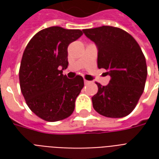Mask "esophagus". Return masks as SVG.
Returning <instances> with one entry per match:
<instances>
[{"instance_id": "34e87169", "label": "esophagus", "mask_w": 159, "mask_h": 159, "mask_svg": "<svg viewBox=\"0 0 159 159\" xmlns=\"http://www.w3.org/2000/svg\"><path fill=\"white\" fill-rule=\"evenodd\" d=\"M84 83H85V84H88V83H90V82L89 81H88V80L84 79Z\"/></svg>"}]
</instances>
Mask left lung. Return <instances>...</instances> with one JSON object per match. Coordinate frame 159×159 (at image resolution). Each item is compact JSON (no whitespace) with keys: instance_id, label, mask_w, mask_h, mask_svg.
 <instances>
[{"instance_id":"obj_1","label":"left lung","mask_w":159,"mask_h":159,"mask_svg":"<svg viewBox=\"0 0 159 159\" xmlns=\"http://www.w3.org/2000/svg\"><path fill=\"white\" fill-rule=\"evenodd\" d=\"M98 48V67L108 70L107 86L96 83L93 107L107 117H123L132 112L143 93L147 76L146 58L138 42L125 30L103 25L83 30Z\"/></svg>"}]
</instances>
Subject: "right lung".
<instances>
[{
	"mask_svg": "<svg viewBox=\"0 0 159 159\" xmlns=\"http://www.w3.org/2000/svg\"><path fill=\"white\" fill-rule=\"evenodd\" d=\"M83 35L80 30L52 26L37 32L23 53L19 68L20 89L27 106L48 122L65 119L72 114L83 78L63 75L68 66L67 48Z\"/></svg>",
	"mask_w": 159,
	"mask_h": 159,
	"instance_id": "add662e5",
	"label": "right lung"
}]
</instances>
